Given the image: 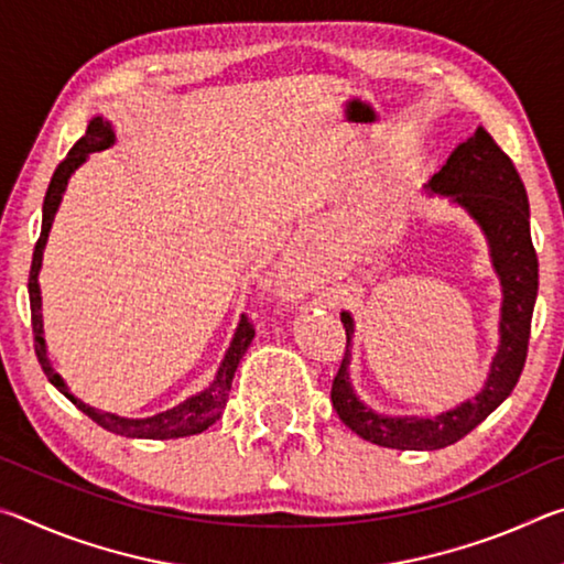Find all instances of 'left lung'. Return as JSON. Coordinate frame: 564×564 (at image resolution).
<instances>
[{"mask_svg":"<svg viewBox=\"0 0 564 564\" xmlns=\"http://www.w3.org/2000/svg\"><path fill=\"white\" fill-rule=\"evenodd\" d=\"M427 191L463 206L482 228L492 269L500 279V346L480 393L441 415H383L368 408L350 383V343L356 323L340 313L346 328V356L333 378L330 400L338 417L362 441L395 451H441L460 441L488 417L518 386L528 358L530 323L538 299V253L530 236V204L518 169L482 127L457 144L443 169L427 181Z\"/></svg>","mask_w":564,"mask_h":564,"instance_id":"1","label":"left lung"}]
</instances>
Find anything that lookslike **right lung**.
Instances as JSON below:
<instances>
[{"label":"right lung","instance_id":"obj_1","mask_svg":"<svg viewBox=\"0 0 564 564\" xmlns=\"http://www.w3.org/2000/svg\"><path fill=\"white\" fill-rule=\"evenodd\" d=\"M113 129L111 123L104 117H94L87 127V133L76 141L72 147L69 154L56 166L54 176L50 181V188H46L44 196V208H42V234L40 241L34 246V256H32V271H30V305H32V330H34V350L36 358H40V366L44 370V376L50 378V383L64 393L72 403L82 410L84 415H89L94 423L101 425L104 431L117 433L123 437H144V441H171V437H186V435H196L204 433L208 425H214L218 417H221L224 408L228 403V393H231V383H234V373L241 362L243 352L251 346V340L256 336V330L251 323H248L246 316L238 321V328L234 333L231 346H228L226 356L221 360V366L216 370L214 383L208 386L202 393L186 398L184 403H178L176 408L164 410V413H156L151 417H121L113 413H104V410H97L84 403V400L74 398L69 393V388L62 380L59 373H54L52 360L46 356V340H44V323H42V291H40V271H42V256H44V246L46 238H50V228L54 224V214L62 204V196L66 191V184L76 169H79L84 161H87L89 154L94 151H104L113 144Z\"/></svg>","mask_w":564,"mask_h":564}]
</instances>
